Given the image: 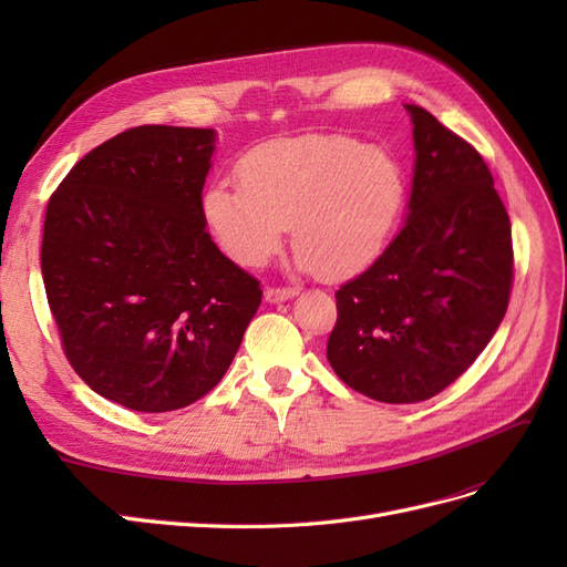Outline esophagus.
<instances>
[{"label": "esophagus", "mask_w": 567, "mask_h": 567, "mask_svg": "<svg viewBox=\"0 0 567 567\" xmlns=\"http://www.w3.org/2000/svg\"><path fill=\"white\" fill-rule=\"evenodd\" d=\"M296 296H298V290H296V288H267V290H265V300H267V302H271V305L286 302V300L296 298Z\"/></svg>", "instance_id": "esophagus-1"}]
</instances>
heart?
<instances>
[{
    "label": "heart",
    "mask_w": 567,
    "mask_h": 567,
    "mask_svg": "<svg viewBox=\"0 0 567 567\" xmlns=\"http://www.w3.org/2000/svg\"><path fill=\"white\" fill-rule=\"evenodd\" d=\"M238 188L215 184L203 215L236 265L262 267L288 225L302 271L342 281L390 246L406 203V175L381 146L348 134H305L257 146L236 167Z\"/></svg>",
    "instance_id": "1"
}]
</instances>
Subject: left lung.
I'll use <instances>...</instances> for the list:
<instances>
[{
	"instance_id": "8db88e82",
	"label": "left lung",
	"mask_w": 567,
	"mask_h": 567,
	"mask_svg": "<svg viewBox=\"0 0 567 567\" xmlns=\"http://www.w3.org/2000/svg\"><path fill=\"white\" fill-rule=\"evenodd\" d=\"M414 177L400 234L336 293L326 357L371 400L411 404L452 385L499 329L513 281L511 221L480 153L404 104Z\"/></svg>"
}]
</instances>
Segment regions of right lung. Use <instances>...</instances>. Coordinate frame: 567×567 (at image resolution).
<instances>
[{"label": "right lung", "instance_id": "1", "mask_svg": "<svg viewBox=\"0 0 567 567\" xmlns=\"http://www.w3.org/2000/svg\"><path fill=\"white\" fill-rule=\"evenodd\" d=\"M215 142V130H127L75 163L47 205L42 279L68 362L134 411L210 392L262 300L205 229Z\"/></svg>", "mask_w": 567, "mask_h": 567}]
</instances>
